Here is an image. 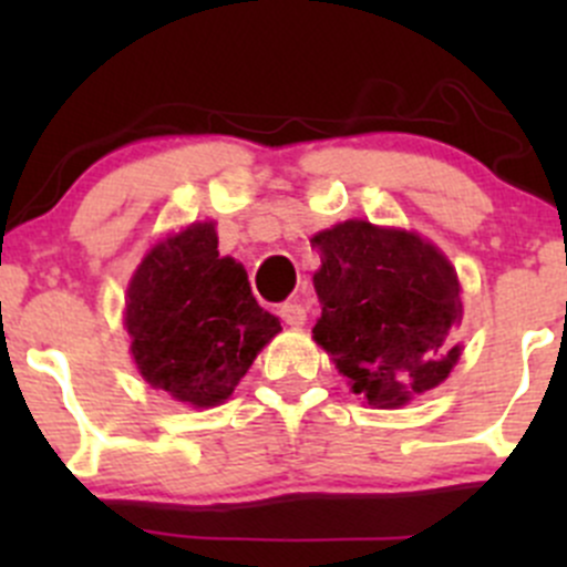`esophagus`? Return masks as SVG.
<instances>
[{
	"label": "esophagus",
	"instance_id": "esophagus-1",
	"mask_svg": "<svg viewBox=\"0 0 567 567\" xmlns=\"http://www.w3.org/2000/svg\"><path fill=\"white\" fill-rule=\"evenodd\" d=\"M279 318L288 326H305L307 310L301 305H296V301H285V305L279 307Z\"/></svg>",
	"mask_w": 567,
	"mask_h": 567
}]
</instances>
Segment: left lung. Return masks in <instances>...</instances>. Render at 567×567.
<instances>
[{
  "label": "left lung",
  "mask_w": 567,
  "mask_h": 567,
  "mask_svg": "<svg viewBox=\"0 0 567 567\" xmlns=\"http://www.w3.org/2000/svg\"><path fill=\"white\" fill-rule=\"evenodd\" d=\"M318 346L370 405H403L458 362L461 285L453 266L414 233L351 219L312 238Z\"/></svg>",
  "instance_id": "left-lung-1"
}]
</instances>
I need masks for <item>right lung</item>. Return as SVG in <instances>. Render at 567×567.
I'll return each mask as SVG.
<instances>
[{"label": "right lung", "mask_w": 567, "mask_h": 567, "mask_svg": "<svg viewBox=\"0 0 567 567\" xmlns=\"http://www.w3.org/2000/svg\"><path fill=\"white\" fill-rule=\"evenodd\" d=\"M214 225H192L147 251L125 301L142 379L181 403L216 405L282 331L251 296L247 271L219 257Z\"/></svg>", "instance_id": "1"}]
</instances>
